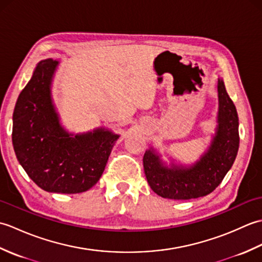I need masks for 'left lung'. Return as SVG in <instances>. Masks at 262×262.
Instances as JSON below:
<instances>
[{
	"label": "left lung",
	"instance_id": "left-lung-1",
	"mask_svg": "<svg viewBox=\"0 0 262 262\" xmlns=\"http://www.w3.org/2000/svg\"><path fill=\"white\" fill-rule=\"evenodd\" d=\"M219 111L215 134L208 148L192 164L168 165L161 154L149 147L144 154L143 165L152 190L159 196L174 200L204 197L215 190L234 163L238 143V117L222 77L217 82Z\"/></svg>",
	"mask_w": 262,
	"mask_h": 262
}]
</instances>
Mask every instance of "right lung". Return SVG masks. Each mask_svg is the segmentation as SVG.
I'll return each instance as SVG.
<instances>
[{
	"instance_id": "add662e5",
	"label": "right lung",
	"mask_w": 262,
	"mask_h": 262,
	"mask_svg": "<svg viewBox=\"0 0 262 262\" xmlns=\"http://www.w3.org/2000/svg\"><path fill=\"white\" fill-rule=\"evenodd\" d=\"M59 62L40 60L19 94L13 111L12 143L30 179L48 192L79 193L102 176L119 134L98 127L81 134L65 129L52 94Z\"/></svg>"
}]
</instances>
